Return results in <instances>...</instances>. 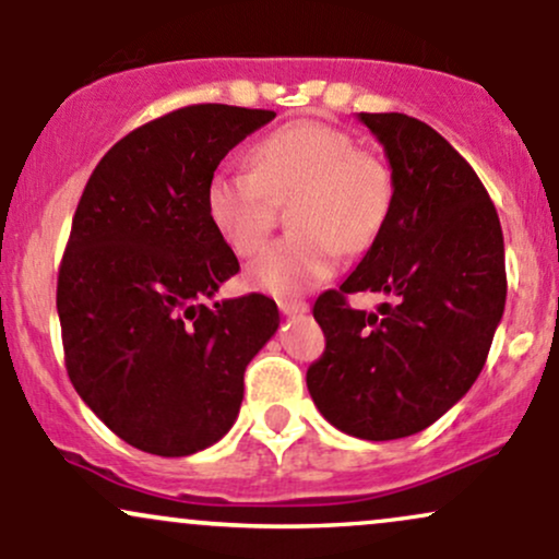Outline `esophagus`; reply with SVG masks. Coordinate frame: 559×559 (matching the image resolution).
<instances>
[{
  "label": "esophagus",
  "mask_w": 559,
  "mask_h": 559,
  "mask_svg": "<svg viewBox=\"0 0 559 559\" xmlns=\"http://www.w3.org/2000/svg\"><path fill=\"white\" fill-rule=\"evenodd\" d=\"M278 310L284 312V316H305V312L310 310V305L301 299H278Z\"/></svg>",
  "instance_id": "34e87169"
}]
</instances>
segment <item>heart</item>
<instances>
[{
  "instance_id": "1",
  "label": "heart",
  "mask_w": 559,
  "mask_h": 559,
  "mask_svg": "<svg viewBox=\"0 0 559 559\" xmlns=\"http://www.w3.org/2000/svg\"><path fill=\"white\" fill-rule=\"evenodd\" d=\"M294 197V234L271 243L247 267V284L271 294H299L333 273L338 249L362 252L386 223L394 178L349 133L299 120L249 150L247 168H221L204 189V207L221 239L241 258L260 252L275 223V204Z\"/></svg>"
}]
</instances>
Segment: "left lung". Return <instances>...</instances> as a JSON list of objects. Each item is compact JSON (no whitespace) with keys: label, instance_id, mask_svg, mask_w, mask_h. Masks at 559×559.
Returning a JSON list of instances; mask_svg holds the SVG:
<instances>
[{"label":"left lung","instance_id":"8db88e82","mask_svg":"<svg viewBox=\"0 0 559 559\" xmlns=\"http://www.w3.org/2000/svg\"><path fill=\"white\" fill-rule=\"evenodd\" d=\"M386 152L394 199L383 228L312 316L325 352L307 370L312 402L338 431L413 436L476 383L504 312V239L484 183L449 141L402 112H360ZM392 297L378 313L345 294Z\"/></svg>","mask_w":559,"mask_h":559}]
</instances>
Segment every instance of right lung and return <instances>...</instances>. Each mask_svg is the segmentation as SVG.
I'll return each mask as SVG.
<instances>
[{"instance_id": "1", "label": "right lung", "mask_w": 559, "mask_h": 559, "mask_svg": "<svg viewBox=\"0 0 559 559\" xmlns=\"http://www.w3.org/2000/svg\"><path fill=\"white\" fill-rule=\"evenodd\" d=\"M273 110L191 105L136 128L99 159L57 275L68 376L141 452L186 457L230 431L243 370L278 331L262 294L215 299L239 273L204 189Z\"/></svg>"}]
</instances>
